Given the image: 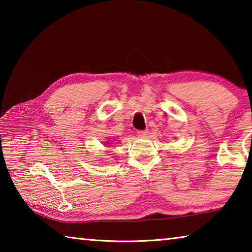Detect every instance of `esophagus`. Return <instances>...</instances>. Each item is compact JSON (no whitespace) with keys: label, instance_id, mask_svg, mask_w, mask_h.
<instances>
[{"label":"esophagus","instance_id":"esophagus-1","mask_svg":"<svg viewBox=\"0 0 252 252\" xmlns=\"http://www.w3.org/2000/svg\"><path fill=\"white\" fill-rule=\"evenodd\" d=\"M148 134H149V131H148V130L138 131V135H139V136H147Z\"/></svg>","mask_w":252,"mask_h":252}]
</instances>
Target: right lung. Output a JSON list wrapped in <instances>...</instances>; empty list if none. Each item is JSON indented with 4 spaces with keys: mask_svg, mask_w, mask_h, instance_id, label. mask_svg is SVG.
<instances>
[{
    "mask_svg": "<svg viewBox=\"0 0 252 252\" xmlns=\"http://www.w3.org/2000/svg\"><path fill=\"white\" fill-rule=\"evenodd\" d=\"M109 143H110V142H109Z\"/></svg>",
    "mask_w": 252,
    "mask_h": 252,
    "instance_id": "obj_1",
    "label": "right lung"
}]
</instances>
